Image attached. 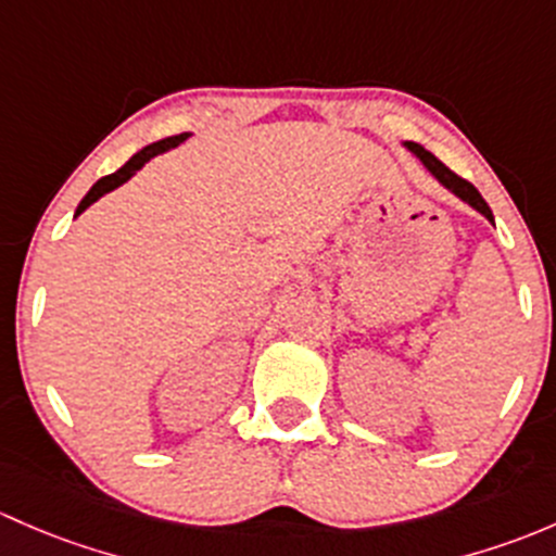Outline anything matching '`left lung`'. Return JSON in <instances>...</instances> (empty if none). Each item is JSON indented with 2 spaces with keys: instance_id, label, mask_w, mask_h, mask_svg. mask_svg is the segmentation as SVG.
<instances>
[{
  "instance_id": "obj_1",
  "label": "left lung",
  "mask_w": 556,
  "mask_h": 556,
  "mask_svg": "<svg viewBox=\"0 0 556 556\" xmlns=\"http://www.w3.org/2000/svg\"><path fill=\"white\" fill-rule=\"evenodd\" d=\"M404 150H409L412 154H415V157L422 163V168H426L428 174H431L433 179H437L439 185L444 187V190L455 194V198L463 200V203H466V205H471L473 211H479V214H482L484 219L490 222V225H495V216H492L490 205L484 203V198H482V194H479V190L471 185V181H466V179H460V176H457V174H452V170L442 163V160L433 157V154L428 152L426 147L415 144V141H404Z\"/></svg>"
}]
</instances>
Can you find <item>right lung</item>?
I'll list each match as a JSON object with an SVG mask.
<instances>
[{"label": "right lung", "mask_w": 556, "mask_h": 556, "mask_svg": "<svg viewBox=\"0 0 556 556\" xmlns=\"http://www.w3.org/2000/svg\"><path fill=\"white\" fill-rule=\"evenodd\" d=\"M192 134H179V136H168V139H163V141H154V144H150V147H144V150L141 152H136L134 157L128 160V163L123 165V168L119 170H114V174H109V176H104V179H99L96 181L93 187H90V192L85 194L83 198V203L77 205V214L74 216H79L83 214L85 208H90V205L96 203V200H101L104 198L106 192H112V190H117V187H123L125 181L128 179H134L136 174H139L141 168H144L147 163H150L152 157H157V154H163V152H168V150H174V147H179V144H185L187 139H190Z\"/></svg>", "instance_id": "obj_1"}]
</instances>
